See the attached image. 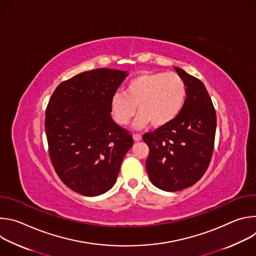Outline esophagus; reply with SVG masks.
<instances>
[{"label":"esophagus","instance_id":"1","mask_svg":"<svg viewBox=\"0 0 256 256\" xmlns=\"http://www.w3.org/2000/svg\"><path fill=\"white\" fill-rule=\"evenodd\" d=\"M132 138L136 142H138L142 140V136L140 134H132Z\"/></svg>","mask_w":256,"mask_h":256}]
</instances>
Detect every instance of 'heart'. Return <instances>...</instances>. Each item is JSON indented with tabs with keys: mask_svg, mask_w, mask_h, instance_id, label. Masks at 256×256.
<instances>
[{
	"mask_svg": "<svg viewBox=\"0 0 256 256\" xmlns=\"http://www.w3.org/2000/svg\"><path fill=\"white\" fill-rule=\"evenodd\" d=\"M186 94V84L176 72H144L128 82L124 92L114 94L112 114L118 124L126 126L138 106L134 128H144L150 122L154 126H163L179 114Z\"/></svg>",
	"mask_w": 256,
	"mask_h": 256,
	"instance_id": "b5f03b06",
	"label": "heart"
}]
</instances>
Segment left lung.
Returning <instances> with one entry per match:
<instances>
[{"label":"left lung","mask_w":256,"mask_h":256,"mask_svg":"<svg viewBox=\"0 0 256 256\" xmlns=\"http://www.w3.org/2000/svg\"><path fill=\"white\" fill-rule=\"evenodd\" d=\"M186 84L188 94L179 114L169 124L146 132V168L152 184L165 192L188 188L206 173L214 146L216 116L204 83L175 68Z\"/></svg>","instance_id":"left-lung-1"}]
</instances>
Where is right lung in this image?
Listing matches in <instances>:
<instances>
[{"label": "right lung", "instance_id": "add662e5", "mask_svg": "<svg viewBox=\"0 0 256 256\" xmlns=\"http://www.w3.org/2000/svg\"><path fill=\"white\" fill-rule=\"evenodd\" d=\"M126 72L95 68L62 82L46 112L52 164L64 184L82 196L110 190L134 140L112 118L110 102Z\"/></svg>", "mask_w": 256, "mask_h": 256}]
</instances>
